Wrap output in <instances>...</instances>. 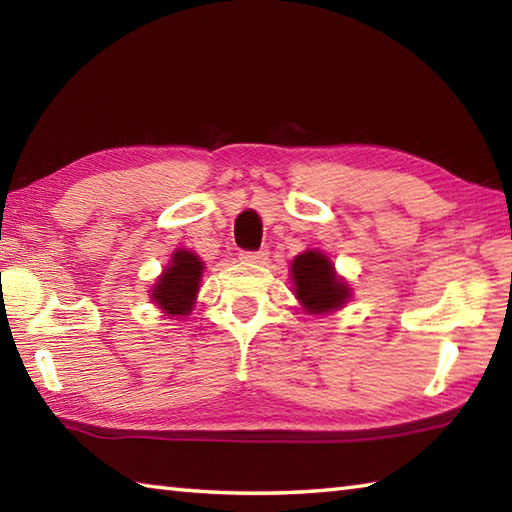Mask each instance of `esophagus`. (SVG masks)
<instances>
[{"label": "esophagus", "instance_id": "1", "mask_svg": "<svg viewBox=\"0 0 512 512\" xmlns=\"http://www.w3.org/2000/svg\"><path fill=\"white\" fill-rule=\"evenodd\" d=\"M239 259L246 264H266L268 259V250H255V253H239Z\"/></svg>", "mask_w": 512, "mask_h": 512}]
</instances>
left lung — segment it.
Masks as SVG:
<instances>
[{"instance_id":"8db88e82","label":"left lung","mask_w":512,"mask_h":512,"mask_svg":"<svg viewBox=\"0 0 512 512\" xmlns=\"http://www.w3.org/2000/svg\"><path fill=\"white\" fill-rule=\"evenodd\" d=\"M292 292L308 314H332L352 299V288L336 273L332 259L319 248H308L290 264Z\"/></svg>"}]
</instances>
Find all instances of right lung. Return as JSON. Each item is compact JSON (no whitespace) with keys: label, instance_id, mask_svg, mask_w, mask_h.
Here are the masks:
<instances>
[{"label":"right lung","instance_id":"1","mask_svg":"<svg viewBox=\"0 0 512 512\" xmlns=\"http://www.w3.org/2000/svg\"><path fill=\"white\" fill-rule=\"evenodd\" d=\"M204 262L189 248H176L171 253L169 264L149 290V299L156 308H160L162 317L184 319L189 317L198 299V290L202 284Z\"/></svg>","mask_w":512,"mask_h":512}]
</instances>
